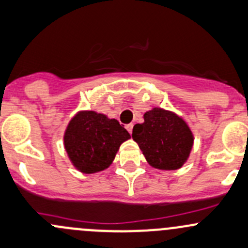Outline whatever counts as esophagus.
Here are the masks:
<instances>
[{
	"instance_id": "34e87169",
	"label": "esophagus",
	"mask_w": 248,
	"mask_h": 248,
	"mask_svg": "<svg viewBox=\"0 0 248 248\" xmlns=\"http://www.w3.org/2000/svg\"><path fill=\"white\" fill-rule=\"evenodd\" d=\"M126 129H127V131L129 132V134H131L132 131H133V124H126Z\"/></svg>"
}]
</instances>
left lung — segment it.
Returning <instances> with one entry per match:
<instances>
[{
  "instance_id": "left-lung-1",
  "label": "left lung",
  "mask_w": 248,
  "mask_h": 248,
  "mask_svg": "<svg viewBox=\"0 0 248 248\" xmlns=\"http://www.w3.org/2000/svg\"><path fill=\"white\" fill-rule=\"evenodd\" d=\"M132 138L147 163L159 170L181 169L194 145V135L186 122L161 108L146 111L144 122L133 127Z\"/></svg>"
}]
</instances>
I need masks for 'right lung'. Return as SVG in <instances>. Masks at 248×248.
<instances>
[{
  "label": "right lung",
  "mask_w": 248,
  "mask_h": 248,
  "mask_svg": "<svg viewBox=\"0 0 248 248\" xmlns=\"http://www.w3.org/2000/svg\"><path fill=\"white\" fill-rule=\"evenodd\" d=\"M131 138L115 119L83 110L71 119L64 134V146L75 168L95 173L109 168L120 145Z\"/></svg>",
  "instance_id": "obj_1"
}]
</instances>
